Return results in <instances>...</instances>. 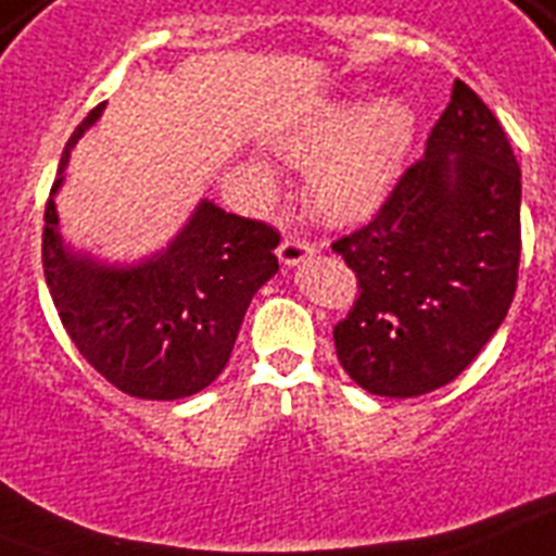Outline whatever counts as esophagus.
<instances>
[{
  "label": "esophagus",
  "instance_id": "esophagus-1",
  "mask_svg": "<svg viewBox=\"0 0 556 556\" xmlns=\"http://www.w3.org/2000/svg\"><path fill=\"white\" fill-rule=\"evenodd\" d=\"M317 254V248L311 245V242H305V239H282V245H279L277 256H279V263L286 265V268H293V265H300L305 263L308 256Z\"/></svg>",
  "mask_w": 556,
  "mask_h": 556
}]
</instances>
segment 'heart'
<instances>
[{"mask_svg":"<svg viewBox=\"0 0 556 556\" xmlns=\"http://www.w3.org/2000/svg\"><path fill=\"white\" fill-rule=\"evenodd\" d=\"M417 116L386 93L368 105L331 102L282 142L288 160L308 170V200L323 219L359 223L386 200L414 142Z\"/></svg>","mask_w":556,"mask_h":556,"instance_id":"heart-1","label":"heart"}]
</instances>
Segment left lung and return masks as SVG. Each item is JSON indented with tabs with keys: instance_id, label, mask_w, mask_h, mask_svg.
<instances>
[{
	"instance_id": "left-lung-1",
	"label": "left lung",
	"mask_w": 556,
	"mask_h": 556,
	"mask_svg": "<svg viewBox=\"0 0 556 556\" xmlns=\"http://www.w3.org/2000/svg\"><path fill=\"white\" fill-rule=\"evenodd\" d=\"M520 165L466 83L371 223L333 242L359 282L333 328L342 368L368 394L448 386L497 333L520 268Z\"/></svg>"
}]
</instances>
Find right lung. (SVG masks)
I'll return each instance as SVG.
<instances>
[{"label": "right lung", "mask_w": 556, "mask_h": 556, "mask_svg": "<svg viewBox=\"0 0 556 556\" xmlns=\"http://www.w3.org/2000/svg\"><path fill=\"white\" fill-rule=\"evenodd\" d=\"M105 102L67 139L45 205L42 265L53 305L79 354L139 400H182L223 374L254 293L279 270V233L202 200L156 254L108 265L59 233L56 191L71 151Z\"/></svg>", "instance_id": "1"}]
</instances>
